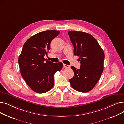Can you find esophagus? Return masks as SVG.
Listing matches in <instances>:
<instances>
[{"mask_svg":"<svg viewBox=\"0 0 124 124\" xmlns=\"http://www.w3.org/2000/svg\"><path fill=\"white\" fill-rule=\"evenodd\" d=\"M63 66L64 68H69L70 66L69 65H66V64H63Z\"/></svg>","mask_w":124,"mask_h":124,"instance_id":"obj_1","label":"esophagus"}]
</instances>
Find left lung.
Here are the masks:
<instances>
[{"label":"left lung","mask_w":124,"mask_h":124,"mask_svg":"<svg viewBox=\"0 0 124 124\" xmlns=\"http://www.w3.org/2000/svg\"><path fill=\"white\" fill-rule=\"evenodd\" d=\"M74 46V54L79 57V69L74 66V76L69 81L71 86L78 92L86 93L98 82L103 70L105 54L96 39L82 31H68Z\"/></svg>","instance_id":"1"}]
</instances>
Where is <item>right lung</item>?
<instances>
[{
    "label": "right lung",
    "mask_w": 124,
    "mask_h": 124,
    "mask_svg": "<svg viewBox=\"0 0 124 124\" xmlns=\"http://www.w3.org/2000/svg\"><path fill=\"white\" fill-rule=\"evenodd\" d=\"M59 33V31L48 30L32 36L24 44L18 57L22 76L37 93H43L51 89L54 74L63 67L62 63H53L44 58L50 50L52 40Z\"/></svg>",
    "instance_id": "right-lung-1"
}]
</instances>
